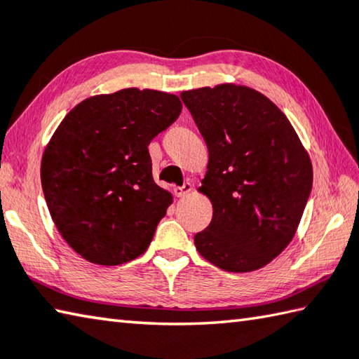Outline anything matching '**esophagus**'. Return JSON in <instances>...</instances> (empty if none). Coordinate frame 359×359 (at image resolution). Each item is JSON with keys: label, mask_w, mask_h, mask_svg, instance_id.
Returning a JSON list of instances; mask_svg holds the SVG:
<instances>
[{"label": "esophagus", "mask_w": 359, "mask_h": 359, "mask_svg": "<svg viewBox=\"0 0 359 359\" xmlns=\"http://www.w3.org/2000/svg\"><path fill=\"white\" fill-rule=\"evenodd\" d=\"M193 191V185L190 184V182H185L184 185L182 187H175L174 188V193L177 194L179 198H184V196H187V194H190Z\"/></svg>", "instance_id": "1"}]
</instances>
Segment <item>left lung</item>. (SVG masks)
I'll use <instances>...</instances> for the list:
<instances>
[{
    "mask_svg": "<svg viewBox=\"0 0 359 359\" xmlns=\"http://www.w3.org/2000/svg\"><path fill=\"white\" fill-rule=\"evenodd\" d=\"M208 149L201 193L213 217L194 236L221 270L246 273L279 256L295 236L312 188V165L285 114L256 89L232 83L184 90Z\"/></svg>",
    "mask_w": 359,
    "mask_h": 359,
    "instance_id": "left-lung-1",
    "label": "left lung"
}]
</instances>
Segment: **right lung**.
Listing matches in <instances>:
<instances>
[{
    "label": "right lung",
    "mask_w": 359,
    "mask_h": 359,
    "mask_svg": "<svg viewBox=\"0 0 359 359\" xmlns=\"http://www.w3.org/2000/svg\"><path fill=\"white\" fill-rule=\"evenodd\" d=\"M180 111L177 95L127 88L78 103L56 128L42 155L43 196L81 257L121 265L151 245L172 194L154 182L147 146Z\"/></svg>",
    "instance_id": "obj_1"
}]
</instances>
